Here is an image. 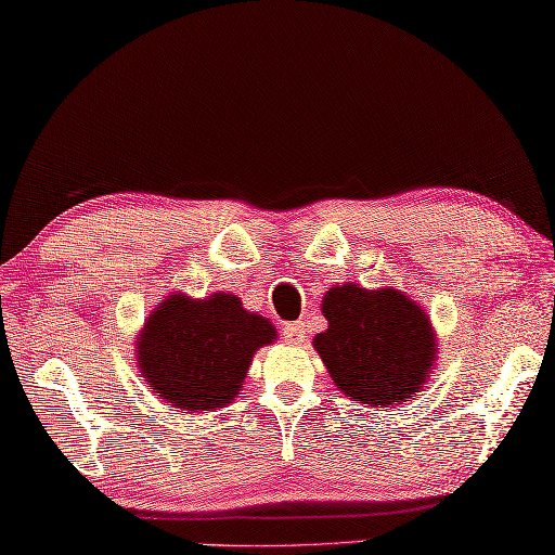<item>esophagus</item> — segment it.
Returning a JSON list of instances; mask_svg holds the SVG:
<instances>
[{
    "mask_svg": "<svg viewBox=\"0 0 555 555\" xmlns=\"http://www.w3.org/2000/svg\"><path fill=\"white\" fill-rule=\"evenodd\" d=\"M282 337H285V343L289 345H301L307 340V331H304V323H287L282 327Z\"/></svg>",
    "mask_w": 555,
    "mask_h": 555,
    "instance_id": "esophagus-1",
    "label": "esophagus"
}]
</instances>
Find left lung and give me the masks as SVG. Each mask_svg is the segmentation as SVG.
<instances>
[{"label":"left lung","instance_id":"8db88e82","mask_svg":"<svg viewBox=\"0 0 555 555\" xmlns=\"http://www.w3.org/2000/svg\"><path fill=\"white\" fill-rule=\"evenodd\" d=\"M327 321L315 352L345 398L388 406L410 402L436 364V333L424 309L400 289L347 282L325 292Z\"/></svg>","mask_w":555,"mask_h":555}]
</instances>
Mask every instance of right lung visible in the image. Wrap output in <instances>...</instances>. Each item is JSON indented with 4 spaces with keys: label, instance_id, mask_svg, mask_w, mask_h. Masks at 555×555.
<instances>
[{
    "label": "right lung",
    "instance_id": "obj_1",
    "mask_svg": "<svg viewBox=\"0 0 555 555\" xmlns=\"http://www.w3.org/2000/svg\"><path fill=\"white\" fill-rule=\"evenodd\" d=\"M275 325L244 309L236 294L191 299L169 294L145 319L135 343L139 373L175 412H210L244 388L248 364L275 343Z\"/></svg>",
    "mask_w": 555,
    "mask_h": 555
}]
</instances>
